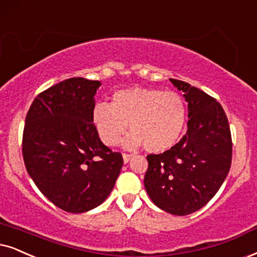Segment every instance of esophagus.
Masks as SVG:
<instances>
[{"mask_svg": "<svg viewBox=\"0 0 257 257\" xmlns=\"http://www.w3.org/2000/svg\"><path fill=\"white\" fill-rule=\"evenodd\" d=\"M122 157H123V161H124V164H128V162L132 160L133 155L132 154H125V153H124V154H123Z\"/></svg>", "mask_w": 257, "mask_h": 257, "instance_id": "1", "label": "esophagus"}]
</instances>
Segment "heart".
<instances>
[{
    "label": "heart",
    "mask_w": 257,
    "mask_h": 257,
    "mask_svg": "<svg viewBox=\"0 0 257 257\" xmlns=\"http://www.w3.org/2000/svg\"><path fill=\"white\" fill-rule=\"evenodd\" d=\"M91 121L106 146L117 144L129 123L132 133L123 141L125 148L144 145L146 151L160 153L173 147L180 139L186 108L174 91L129 87L116 91L110 104L96 103Z\"/></svg>",
    "instance_id": "b5f03b06"
}]
</instances>
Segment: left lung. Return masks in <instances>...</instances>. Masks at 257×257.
I'll return each mask as SVG.
<instances>
[{
	"label": "left lung",
	"mask_w": 257,
	"mask_h": 257,
	"mask_svg": "<svg viewBox=\"0 0 257 257\" xmlns=\"http://www.w3.org/2000/svg\"><path fill=\"white\" fill-rule=\"evenodd\" d=\"M170 80L187 102V132L171 149L148 155L145 187L161 210L186 216L206 205L225 180L231 166V133L213 97L188 83Z\"/></svg>",
	"instance_id": "1"
}]
</instances>
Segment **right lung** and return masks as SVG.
<instances>
[{
    "label": "right lung",
    "instance_id": "obj_1",
    "mask_svg": "<svg viewBox=\"0 0 257 257\" xmlns=\"http://www.w3.org/2000/svg\"><path fill=\"white\" fill-rule=\"evenodd\" d=\"M98 80L74 77L39 93L26 116L22 154L29 177L61 210L82 213L104 201L123 166L91 121Z\"/></svg>",
    "mask_w": 257,
    "mask_h": 257
}]
</instances>
